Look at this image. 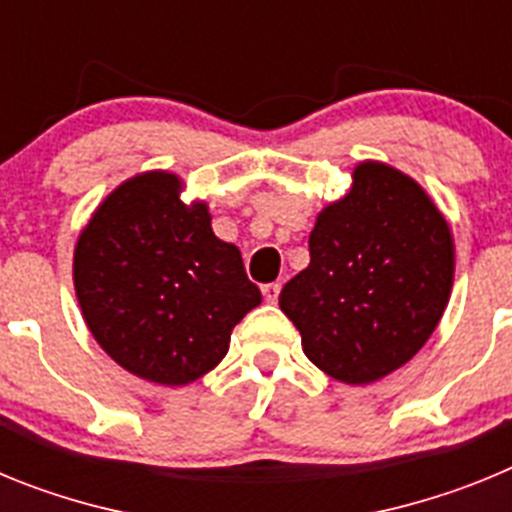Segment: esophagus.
Returning a JSON list of instances; mask_svg holds the SVG:
<instances>
[{
  "mask_svg": "<svg viewBox=\"0 0 512 512\" xmlns=\"http://www.w3.org/2000/svg\"><path fill=\"white\" fill-rule=\"evenodd\" d=\"M261 292H264V300L266 302H271V305H274V302L279 300V292H282V284H264V287H261Z\"/></svg>",
  "mask_w": 512,
  "mask_h": 512,
  "instance_id": "1",
  "label": "esophagus"
}]
</instances>
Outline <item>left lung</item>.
Instances as JSON below:
<instances>
[{
    "instance_id": "left-lung-1",
    "label": "left lung",
    "mask_w": 512,
    "mask_h": 512,
    "mask_svg": "<svg viewBox=\"0 0 512 512\" xmlns=\"http://www.w3.org/2000/svg\"><path fill=\"white\" fill-rule=\"evenodd\" d=\"M454 287V238L415 179L379 161L354 169L343 200L323 207L310 264L279 307L312 364L369 384L408 364L431 338Z\"/></svg>"
}]
</instances>
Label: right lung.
<instances>
[{
    "label": "right lung",
    "instance_id": "right-lung-1",
    "mask_svg": "<svg viewBox=\"0 0 512 512\" xmlns=\"http://www.w3.org/2000/svg\"><path fill=\"white\" fill-rule=\"evenodd\" d=\"M179 192L169 171L133 176L107 194L74 248L92 336L122 369L166 387L215 369L261 302L241 251L212 233L205 202L184 205Z\"/></svg>",
    "mask_w": 512,
    "mask_h": 512
}]
</instances>
